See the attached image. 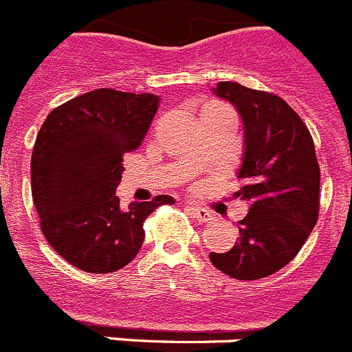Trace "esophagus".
<instances>
[{"label": "esophagus", "mask_w": 352, "mask_h": 352, "mask_svg": "<svg viewBox=\"0 0 352 352\" xmlns=\"http://www.w3.org/2000/svg\"><path fill=\"white\" fill-rule=\"evenodd\" d=\"M188 211L193 214V218L200 221V223H212L214 221V217H212V212H209L208 209H202V208H195V206H190Z\"/></svg>", "instance_id": "esophagus-1"}]
</instances>
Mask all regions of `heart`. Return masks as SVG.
<instances>
[{
    "label": "heart",
    "instance_id": "b5f03b06",
    "mask_svg": "<svg viewBox=\"0 0 352 352\" xmlns=\"http://www.w3.org/2000/svg\"><path fill=\"white\" fill-rule=\"evenodd\" d=\"M209 105H220V103H209Z\"/></svg>",
    "mask_w": 352,
    "mask_h": 352
}]
</instances>
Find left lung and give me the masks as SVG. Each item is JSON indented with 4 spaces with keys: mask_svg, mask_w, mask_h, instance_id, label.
<instances>
[{
    "mask_svg": "<svg viewBox=\"0 0 352 352\" xmlns=\"http://www.w3.org/2000/svg\"><path fill=\"white\" fill-rule=\"evenodd\" d=\"M218 98L232 103L243 121V155L236 193L249 202L238 221L240 238L231 250L209 259L227 276L254 281L281 270L311 234L318 218V168L311 134L283 98L218 82Z\"/></svg>",
    "mask_w": 352,
    "mask_h": 352,
    "instance_id": "8db88e82",
    "label": "left lung"
}]
</instances>
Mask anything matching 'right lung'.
Masks as SVG:
<instances>
[{
	"instance_id": "obj_1",
	"label": "right lung",
	"mask_w": 352,
	"mask_h": 352,
	"mask_svg": "<svg viewBox=\"0 0 352 352\" xmlns=\"http://www.w3.org/2000/svg\"><path fill=\"white\" fill-rule=\"evenodd\" d=\"M161 98L96 89L53 109L32 153V197L41 229L58 256L89 274H109L135 258L143 223L170 195L120 206L123 155L148 132Z\"/></svg>"
}]
</instances>
